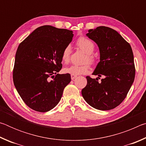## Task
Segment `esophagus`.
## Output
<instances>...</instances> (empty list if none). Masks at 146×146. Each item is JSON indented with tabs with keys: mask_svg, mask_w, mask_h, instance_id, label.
I'll return each instance as SVG.
<instances>
[{
	"mask_svg": "<svg viewBox=\"0 0 146 146\" xmlns=\"http://www.w3.org/2000/svg\"><path fill=\"white\" fill-rule=\"evenodd\" d=\"M76 77H77V76H76V75H71V80H74V79L76 78Z\"/></svg>",
	"mask_w": 146,
	"mask_h": 146,
	"instance_id": "esophagus-1",
	"label": "esophagus"
}]
</instances>
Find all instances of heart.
<instances>
[{
	"mask_svg": "<svg viewBox=\"0 0 146 146\" xmlns=\"http://www.w3.org/2000/svg\"><path fill=\"white\" fill-rule=\"evenodd\" d=\"M76 45L78 48L84 51L86 54H87L85 58V62H88L89 63L93 64L95 63V58L91 55L95 49V45L93 42L90 39L85 37H80L76 40ZM70 47L66 46L63 49L62 53V60L64 62L68 63L70 61ZM90 70V66L88 64H84V65H71L69 67L64 69V72L66 73L71 74L74 75H79L82 74L87 73Z\"/></svg>",
	"mask_w": 146,
	"mask_h": 146,
	"instance_id": "obj_1",
	"label": "heart"
}]
</instances>
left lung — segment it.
<instances>
[{
	"label": "left lung",
	"instance_id": "obj_1",
	"mask_svg": "<svg viewBox=\"0 0 146 146\" xmlns=\"http://www.w3.org/2000/svg\"><path fill=\"white\" fill-rule=\"evenodd\" d=\"M86 36L97 44L100 62L93 73L97 78L86 76L87 85L82 95L91 107L102 111L114 109L126 97L134 82V56L130 44L117 31L99 26ZM104 78L98 83V78Z\"/></svg>",
	"mask_w": 146,
	"mask_h": 146
}]
</instances>
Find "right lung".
<instances>
[{"mask_svg":"<svg viewBox=\"0 0 146 146\" xmlns=\"http://www.w3.org/2000/svg\"><path fill=\"white\" fill-rule=\"evenodd\" d=\"M73 31L51 26L36 28L19 44L13 71V83L24 103L47 112L60 102L70 74H58L62 53L72 40Z\"/></svg>","mask_w":146,"mask_h":146,"instance_id":"obj_1","label":"right lung"}]
</instances>
